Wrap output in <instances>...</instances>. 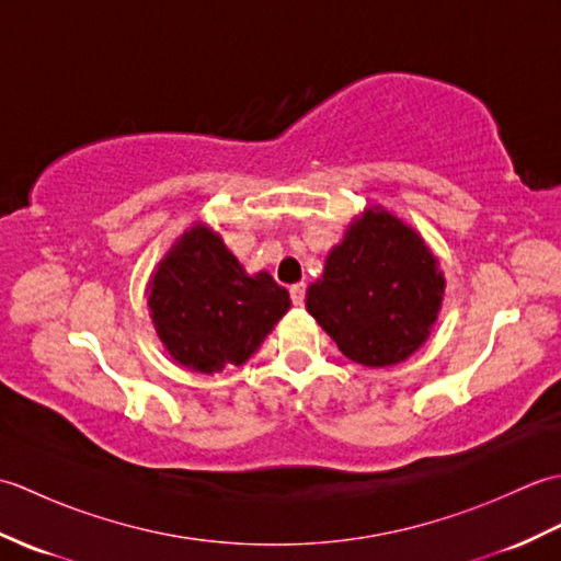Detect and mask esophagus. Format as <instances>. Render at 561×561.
<instances>
[{"label":"esophagus","mask_w":561,"mask_h":561,"mask_svg":"<svg viewBox=\"0 0 561 561\" xmlns=\"http://www.w3.org/2000/svg\"><path fill=\"white\" fill-rule=\"evenodd\" d=\"M289 294H291V301H294V306H304V301H306V284H304V282H299V284H291V287H289Z\"/></svg>","instance_id":"34e87169"}]
</instances>
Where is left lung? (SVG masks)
<instances>
[{
  "mask_svg": "<svg viewBox=\"0 0 561 561\" xmlns=\"http://www.w3.org/2000/svg\"><path fill=\"white\" fill-rule=\"evenodd\" d=\"M444 274L414 229L366 209L330 250L306 306L347 359L392 366L422 347L444 299Z\"/></svg>",
  "mask_w": 561,
  "mask_h": 561,
  "instance_id": "obj_1",
  "label": "left lung"
}]
</instances>
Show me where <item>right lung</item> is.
<instances>
[{
  "mask_svg": "<svg viewBox=\"0 0 561 561\" xmlns=\"http://www.w3.org/2000/svg\"><path fill=\"white\" fill-rule=\"evenodd\" d=\"M289 306L287 289L267 272L245 274L219 233L202 224L181 236L149 284L161 342L199 374L245 364Z\"/></svg>",
  "mask_w": 561,
  "mask_h": 561,
  "instance_id": "add662e5",
  "label": "right lung"
}]
</instances>
